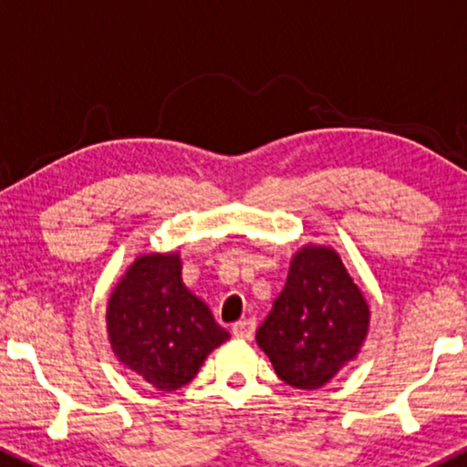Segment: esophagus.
I'll list each match as a JSON object with an SVG mask.
<instances>
[{
  "label": "esophagus",
  "instance_id": "esophagus-1",
  "mask_svg": "<svg viewBox=\"0 0 467 467\" xmlns=\"http://www.w3.org/2000/svg\"><path fill=\"white\" fill-rule=\"evenodd\" d=\"M254 329H256L254 318H244L233 325V334L237 337H244V340H250L252 334H254Z\"/></svg>",
  "mask_w": 467,
  "mask_h": 467
}]
</instances>
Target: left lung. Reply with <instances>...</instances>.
<instances>
[{
	"instance_id": "1",
	"label": "left lung",
	"mask_w": 467,
	"mask_h": 467,
	"mask_svg": "<svg viewBox=\"0 0 467 467\" xmlns=\"http://www.w3.org/2000/svg\"><path fill=\"white\" fill-rule=\"evenodd\" d=\"M368 323L371 309L340 254L307 244L289 261L285 287L256 329V345L283 382L314 390L356 360Z\"/></svg>"
}]
</instances>
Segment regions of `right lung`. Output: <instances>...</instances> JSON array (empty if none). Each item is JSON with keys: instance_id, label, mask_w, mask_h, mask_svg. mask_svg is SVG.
Segmentation results:
<instances>
[{"instance_id": "obj_1", "label": "right lung", "mask_w": 467, "mask_h": 467, "mask_svg": "<svg viewBox=\"0 0 467 467\" xmlns=\"http://www.w3.org/2000/svg\"><path fill=\"white\" fill-rule=\"evenodd\" d=\"M105 320L116 360L164 393L189 384L230 337L182 281L180 252L138 256L111 289Z\"/></svg>"}]
</instances>
